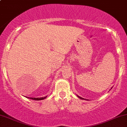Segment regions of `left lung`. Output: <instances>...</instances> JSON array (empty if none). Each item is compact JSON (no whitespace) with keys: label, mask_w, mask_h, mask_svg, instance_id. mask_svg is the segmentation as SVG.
<instances>
[{"label":"left lung","mask_w":127,"mask_h":127,"mask_svg":"<svg viewBox=\"0 0 127 127\" xmlns=\"http://www.w3.org/2000/svg\"><path fill=\"white\" fill-rule=\"evenodd\" d=\"M111 89H112V87H111ZM77 96H78V97L79 99H84V100H87V101H88V99H84V98H83V97H81L79 96H78V95H77Z\"/></svg>","instance_id":"1"}]
</instances>
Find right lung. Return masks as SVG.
I'll return each mask as SVG.
<instances>
[{"mask_svg":"<svg viewBox=\"0 0 127 127\" xmlns=\"http://www.w3.org/2000/svg\"><path fill=\"white\" fill-rule=\"evenodd\" d=\"M46 96H44V97H26L27 98L31 99H33V100H35V101H40V100H43L44 99H45Z\"/></svg>","mask_w":127,"mask_h":127,"instance_id":"obj_1","label":"right lung"}]
</instances>
